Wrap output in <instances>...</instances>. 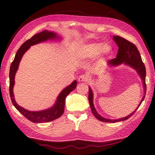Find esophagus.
Masks as SVG:
<instances>
[{
    "label": "esophagus",
    "instance_id": "esophagus-1",
    "mask_svg": "<svg viewBox=\"0 0 155 155\" xmlns=\"http://www.w3.org/2000/svg\"><path fill=\"white\" fill-rule=\"evenodd\" d=\"M88 76L85 74L81 75V76H80L78 78V81L79 82H87L88 81Z\"/></svg>",
    "mask_w": 155,
    "mask_h": 155
}]
</instances>
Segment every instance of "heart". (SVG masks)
Wrapping results in <instances>:
<instances>
[{
	"label": "heart",
	"mask_w": 155,
	"mask_h": 155,
	"mask_svg": "<svg viewBox=\"0 0 155 155\" xmlns=\"http://www.w3.org/2000/svg\"><path fill=\"white\" fill-rule=\"evenodd\" d=\"M101 51L105 55L112 52V48L109 45L101 43H91L81 46L78 51V56L81 59H91L99 54Z\"/></svg>",
	"instance_id": "b5f03b06"
}]
</instances>
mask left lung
I'll list each match as a JSON object with an SVG mask.
<instances>
[{"mask_svg": "<svg viewBox=\"0 0 155 155\" xmlns=\"http://www.w3.org/2000/svg\"><path fill=\"white\" fill-rule=\"evenodd\" d=\"M113 39L115 41V43L118 46V52L117 54L116 58L114 59H110L108 62V64L111 66H118L123 63L125 64H127L134 68L139 76L142 79L143 82V87L144 89V96H143V98L142 101H140L139 105L137 107V109H135L134 111H133L130 114L128 115L127 116L124 117L122 118L116 119V120H110V119H106L103 118L99 114L97 113V111L96 110L93 104V93L91 90V87L88 88V101L89 104H90L91 110L94 115L95 116L96 118L101 121L104 122H108V123H114L118 122V121H124L127 120L128 118H130L132 116L134 112L137 110V109L139 108V107L141 105L142 102L144 100L145 93H146V84H145V76H146V71H145V67L144 63H143L141 55H140L139 51L136 46L133 43H130L129 41L123 38L120 36L114 35L113 36Z\"/></svg>", "mask_w": 155, "mask_h": 155, "instance_id": "8db88e82", "label": "left lung"}]
</instances>
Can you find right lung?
<instances>
[{
    "label": "right lung",
    "instance_id": "1",
    "mask_svg": "<svg viewBox=\"0 0 155 155\" xmlns=\"http://www.w3.org/2000/svg\"><path fill=\"white\" fill-rule=\"evenodd\" d=\"M58 35L54 32H51L48 30H44L42 32L33 36L31 38L27 40L23 43L21 47L17 51L15 58L11 64L10 70V95L12 104L16 109L24 116L26 118L29 120L34 123H43L53 121L61 116L64 112L65 98L76 88L77 86V81L75 80L72 84L61 91L58 97L55 105L48 109L41 111H30L18 105L14 98L13 88L15 84V75L18 70V64L21 61L22 55L28 50L30 46L39 43L41 42L47 41L48 39H58Z\"/></svg>",
    "mask_w": 155,
    "mask_h": 155
}]
</instances>
